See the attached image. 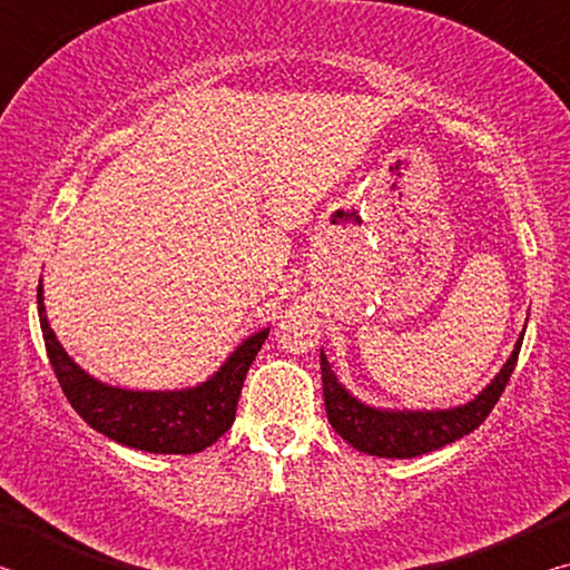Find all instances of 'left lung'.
<instances>
[{"label": "left lung", "mask_w": 570, "mask_h": 570, "mask_svg": "<svg viewBox=\"0 0 570 570\" xmlns=\"http://www.w3.org/2000/svg\"><path fill=\"white\" fill-rule=\"evenodd\" d=\"M520 344V336L510 360L503 364L498 377L482 390L475 400L462 404V407L452 410H435V412H400V410H377L366 407L356 397H352L340 382H336L334 372L326 356L322 352V382H324V404L326 417H330L332 428L350 442L352 448L360 452H370L377 458H417L424 452L440 450L455 442L460 438L470 435L478 430L490 412H493L495 402L503 394L510 374L515 370Z\"/></svg>", "instance_id": "1"}]
</instances>
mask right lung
Listing matches in <instances>:
<instances>
[{"label":"right lung","mask_w":570,"mask_h":570,"mask_svg":"<svg viewBox=\"0 0 570 570\" xmlns=\"http://www.w3.org/2000/svg\"><path fill=\"white\" fill-rule=\"evenodd\" d=\"M40 326L47 356L75 412L120 445L160 452V455H193L214 445L236 420V404L250 362L262 350L268 330L258 332L228 356L226 364L204 384L178 392H132L110 387L80 370L47 322L42 286L37 292Z\"/></svg>","instance_id":"obj_1"}]
</instances>
